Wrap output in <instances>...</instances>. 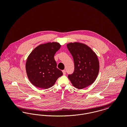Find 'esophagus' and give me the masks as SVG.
<instances>
[{
	"label": "esophagus",
	"instance_id": "esophagus-1",
	"mask_svg": "<svg viewBox=\"0 0 127 127\" xmlns=\"http://www.w3.org/2000/svg\"><path fill=\"white\" fill-rule=\"evenodd\" d=\"M62 72H63V75H66V71L65 70H62Z\"/></svg>",
	"mask_w": 127,
	"mask_h": 127
}]
</instances>
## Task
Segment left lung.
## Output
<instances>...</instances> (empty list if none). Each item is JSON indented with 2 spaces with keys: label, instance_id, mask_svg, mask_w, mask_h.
<instances>
[{
  "label": "left lung",
  "instance_id": "1",
  "mask_svg": "<svg viewBox=\"0 0 127 127\" xmlns=\"http://www.w3.org/2000/svg\"><path fill=\"white\" fill-rule=\"evenodd\" d=\"M67 48L72 56L74 71L68 75V78L73 86L83 89L92 84L96 80L99 69V63L97 55L84 43L70 42Z\"/></svg>",
  "mask_w": 127,
  "mask_h": 127
}]
</instances>
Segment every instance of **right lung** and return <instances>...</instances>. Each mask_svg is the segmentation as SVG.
Segmentation results:
<instances>
[{"label":"right lung","mask_w":127,"mask_h":127,"mask_svg":"<svg viewBox=\"0 0 127 127\" xmlns=\"http://www.w3.org/2000/svg\"><path fill=\"white\" fill-rule=\"evenodd\" d=\"M61 47L56 42L42 44L29 55L26 70L30 82L37 88L47 89L55 84L63 73L57 67L54 55Z\"/></svg>","instance_id":"right-lung-1"}]
</instances>
